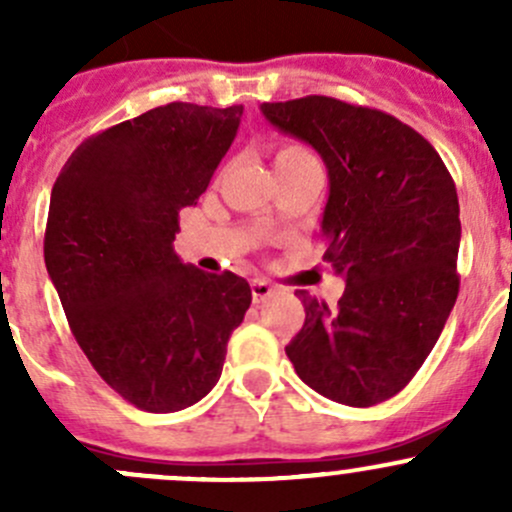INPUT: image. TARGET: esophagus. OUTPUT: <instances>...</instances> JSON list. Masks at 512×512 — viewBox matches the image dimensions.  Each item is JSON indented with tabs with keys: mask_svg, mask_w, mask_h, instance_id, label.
I'll return each instance as SVG.
<instances>
[{
	"mask_svg": "<svg viewBox=\"0 0 512 512\" xmlns=\"http://www.w3.org/2000/svg\"><path fill=\"white\" fill-rule=\"evenodd\" d=\"M250 287H252V299H255V302H265L267 297L275 294V287H272L267 280H252Z\"/></svg>",
	"mask_w": 512,
	"mask_h": 512,
	"instance_id": "esophagus-1",
	"label": "esophagus"
}]
</instances>
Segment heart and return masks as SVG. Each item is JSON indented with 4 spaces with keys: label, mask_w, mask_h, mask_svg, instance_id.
<instances>
[{
    "label": "heart",
    "mask_w": 512,
    "mask_h": 512,
    "mask_svg": "<svg viewBox=\"0 0 512 512\" xmlns=\"http://www.w3.org/2000/svg\"><path fill=\"white\" fill-rule=\"evenodd\" d=\"M302 158H312V156H309L307 148L297 146V143H282V146L275 151V165L294 163V160H302Z\"/></svg>",
    "instance_id": "1"
}]
</instances>
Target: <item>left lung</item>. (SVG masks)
I'll return each instance as SVG.
<instances>
[{
    "label": "left lung",
    "instance_id": "obj_1",
    "mask_svg": "<svg viewBox=\"0 0 512 512\" xmlns=\"http://www.w3.org/2000/svg\"><path fill=\"white\" fill-rule=\"evenodd\" d=\"M262 113L327 165L324 260L347 280L337 307L297 289L304 324L285 352L317 394L381 404L414 379L456 304V183L421 133L376 108L304 96Z\"/></svg>",
    "mask_w": 512,
    "mask_h": 512
}]
</instances>
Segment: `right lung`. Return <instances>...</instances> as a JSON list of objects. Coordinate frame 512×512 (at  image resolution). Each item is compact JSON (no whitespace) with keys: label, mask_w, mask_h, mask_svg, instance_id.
<instances>
[{"label":"right lung","mask_w":512,"mask_h":512,"mask_svg":"<svg viewBox=\"0 0 512 512\" xmlns=\"http://www.w3.org/2000/svg\"><path fill=\"white\" fill-rule=\"evenodd\" d=\"M242 106L175 101L86 138L51 188L44 260L86 359L148 414L203 399L223 374L250 285L180 262L178 213L205 193Z\"/></svg>","instance_id":"1"}]
</instances>
